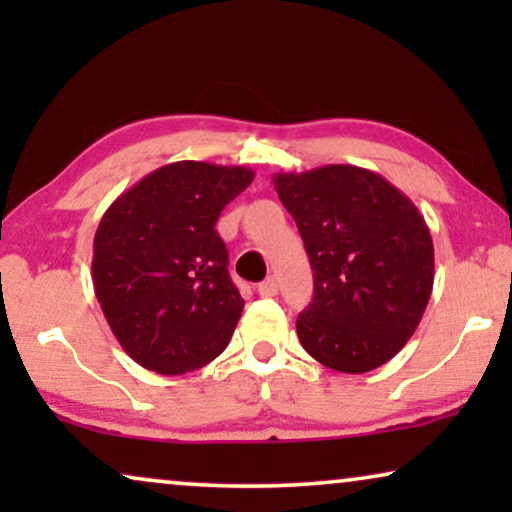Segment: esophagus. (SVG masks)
<instances>
[{
    "instance_id": "esophagus-1",
    "label": "esophagus",
    "mask_w": 512,
    "mask_h": 512,
    "mask_svg": "<svg viewBox=\"0 0 512 512\" xmlns=\"http://www.w3.org/2000/svg\"><path fill=\"white\" fill-rule=\"evenodd\" d=\"M258 293H261V296H265V298L277 296V279L275 277L263 279V282L258 284Z\"/></svg>"
}]
</instances>
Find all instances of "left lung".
<instances>
[{
	"mask_svg": "<svg viewBox=\"0 0 512 512\" xmlns=\"http://www.w3.org/2000/svg\"><path fill=\"white\" fill-rule=\"evenodd\" d=\"M272 181L314 272V298L296 319L300 345L340 373L380 368L412 338L431 298L433 242L424 216L363 167L324 165Z\"/></svg>",
	"mask_w": 512,
	"mask_h": 512,
	"instance_id": "1",
	"label": "left lung"
}]
</instances>
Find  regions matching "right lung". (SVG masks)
<instances>
[{"label": "right lung", "instance_id": "obj_1", "mask_svg": "<svg viewBox=\"0 0 512 512\" xmlns=\"http://www.w3.org/2000/svg\"><path fill=\"white\" fill-rule=\"evenodd\" d=\"M251 181L249 167L179 160L104 212L93 242L95 296L142 368L184 375L228 347L244 300L214 226Z\"/></svg>", "mask_w": 512, "mask_h": 512}]
</instances>
